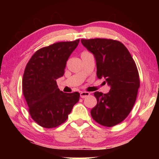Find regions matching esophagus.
Masks as SVG:
<instances>
[{
  "mask_svg": "<svg viewBox=\"0 0 159 159\" xmlns=\"http://www.w3.org/2000/svg\"><path fill=\"white\" fill-rule=\"evenodd\" d=\"M88 95H90V93L89 92H85V91H83V92L80 93V97H81L82 98H84L88 96Z\"/></svg>",
  "mask_w": 159,
  "mask_h": 159,
  "instance_id": "34e87169",
  "label": "esophagus"
}]
</instances>
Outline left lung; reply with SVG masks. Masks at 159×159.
<instances>
[{
	"label": "left lung",
	"instance_id": "1",
	"mask_svg": "<svg viewBox=\"0 0 159 159\" xmlns=\"http://www.w3.org/2000/svg\"><path fill=\"white\" fill-rule=\"evenodd\" d=\"M96 61L97 77L110 86L108 93L95 92L97 105L91 110L93 119L105 127L125 120L135 103L140 78L135 62L127 48L119 41L95 38L81 40Z\"/></svg>",
	"mask_w": 159,
	"mask_h": 159
}]
</instances>
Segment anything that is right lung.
I'll use <instances>...</instances> for the list:
<instances>
[{
    "mask_svg": "<svg viewBox=\"0 0 159 159\" xmlns=\"http://www.w3.org/2000/svg\"><path fill=\"white\" fill-rule=\"evenodd\" d=\"M79 42L78 39L42 48L26 66L23 94L30 116L41 127L53 128L61 125L79 101V93L62 92L56 83V80L64 75L67 60Z\"/></svg>",
    "mask_w": 159,
    "mask_h": 159,
    "instance_id": "right-lung-1",
    "label": "right lung"
}]
</instances>
